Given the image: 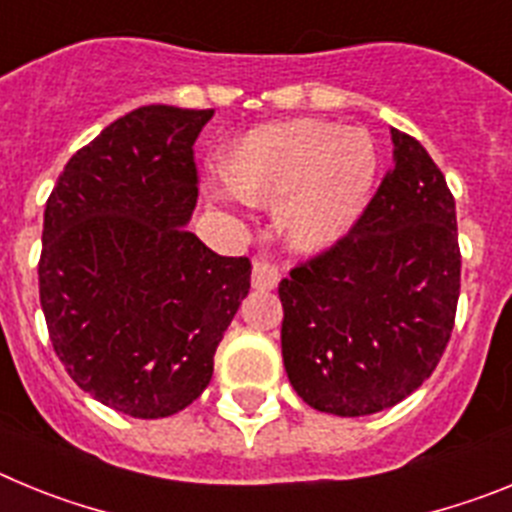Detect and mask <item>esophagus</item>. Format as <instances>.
<instances>
[{
	"mask_svg": "<svg viewBox=\"0 0 512 512\" xmlns=\"http://www.w3.org/2000/svg\"><path fill=\"white\" fill-rule=\"evenodd\" d=\"M251 282L256 289H274L279 284V269L269 261H253Z\"/></svg>",
	"mask_w": 512,
	"mask_h": 512,
	"instance_id": "34e87169",
	"label": "esophagus"
}]
</instances>
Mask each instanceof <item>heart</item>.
Wrapping results in <instances>:
<instances>
[{
    "mask_svg": "<svg viewBox=\"0 0 512 512\" xmlns=\"http://www.w3.org/2000/svg\"><path fill=\"white\" fill-rule=\"evenodd\" d=\"M379 164L369 130L300 117L261 125L238 140L225 161V182L243 202L284 205L287 246L315 256L359 225L377 187Z\"/></svg>",
    "mask_w": 512,
    "mask_h": 512,
    "instance_id": "b5f03b06",
    "label": "heart"
}]
</instances>
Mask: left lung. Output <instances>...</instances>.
Masks as SVG:
<instances>
[{
    "label": "left lung",
    "mask_w": 512,
    "mask_h": 512,
    "mask_svg": "<svg viewBox=\"0 0 512 512\" xmlns=\"http://www.w3.org/2000/svg\"><path fill=\"white\" fill-rule=\"evenodd\" d=\"M392 171L338 246L279 284L282 356L320 413L387 410L431 377L461 287L456 205L418 140L392 128Z\"/></svg>",
    "instance_id": "left-lung-1"
}]
</instances>
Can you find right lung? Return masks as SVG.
<instances>
[{
	"instance_id": "1",
	"label": "right lung",
	"mask_w": 512,
	"mask_h": 512,
	"mask_svg": "<svg viewBox=\"0 0 512 512\" xmlns=\"http://www.w3.org/2000/svg\"><path fill=\"white\" fill-rule=\"evenodd\" d=\"M212 115L128 112L69 158L45 205L38 279L56 356L130 418H169L205 392L251 289L246 256H217L187 230L192 146Z\"/></svg>"
}]
</instances>
